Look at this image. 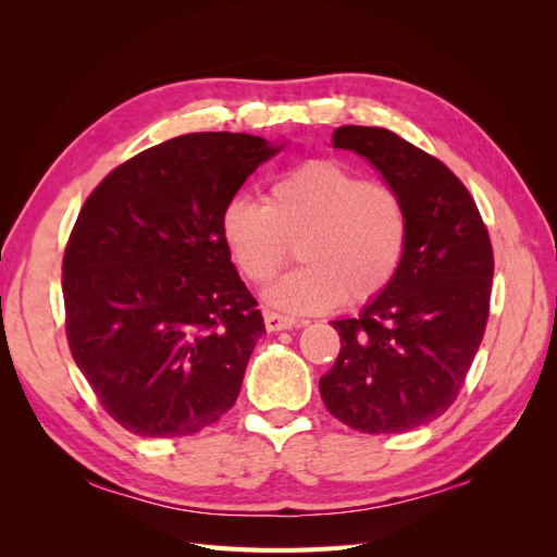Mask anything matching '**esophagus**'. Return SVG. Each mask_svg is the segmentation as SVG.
Listing matches in <instances>:
<instances>
[{
	"mask_svg": "<svg viewBox=\"0 0 557 557\" xmlns=\"http://www.w3.org/2000/svg\"><path fill=\"white\" fill-rule=\"evenodd\" d=\"M262 315H264V327H267L269 332H281V330H290V327L307 325V320H295V318H290V315H281V313L272 311V309H264Z\"/></svg>",
	"mask_w": 557,
	"mask_h": 557,
	"instance_id": "esophagus-1",
	"label": "esophagus"
}]
</instances>
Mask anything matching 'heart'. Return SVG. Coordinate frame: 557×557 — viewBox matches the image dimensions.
Listing matches in <instances>:
<instances>
[{"label": "heart", "mask_w": 557, "mask_h": 557, "mask_svg": "<svg viewBox=\"0 0 557 557\" xmlns=\"http://www.w3.org/2000/svg\"><path fill=\"white\" fill-rule=\"evenodd\" d=\"M221 234L239 272L272 281L297 244L295 272L264 293L290 313L332 309L381 295L401 264L409 239L407 207L395 188L367 181L339 160H309L269 185L264 205L230 199Z\"/></svg>", "instance_id": "b5f03b06"}]
</instances>
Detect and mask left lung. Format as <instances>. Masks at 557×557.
<instances>
[{
    "label": "left lung",
    "instance_id": "1",
    "mask_svg": "<svg viewBox=\"0 0 557 557\" xmlns=\"http://www.w3.org/2000/svg\"><path fill=\"white\" fill-rule=\"evenodd\" d=\"M332 144L367 158L399 193L409 239L387 288L358 318L332 320L342 348L320 397L352 430L409 432L458 399L474 362L491 313V237L462 181L395 132L344 125Z\"/></svg>",
    "mask_w": 557,
    "mask_h": 557
}]
</instances>
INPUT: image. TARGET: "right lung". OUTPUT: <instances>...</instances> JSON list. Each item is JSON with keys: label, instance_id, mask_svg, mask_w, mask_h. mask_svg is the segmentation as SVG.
<instances>
[{"label": "right lung", "instance_id": "add662e5", "mask_svg": "<svg viewBox=\"0 0 557 557\" xmlns=\"http://www.w3.org/2000/svg\"><path fill=\"white\" fill-rule=\"evenodd\" d=\"M281 148L252 134H183L115 166L83 205L62 260L66 342L132 434L188 436L237 401L264 320L221 215Z\"/></svg>", "mask_w": 557, "mask_h": 557}]
</instances>
